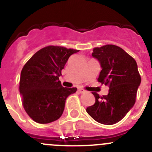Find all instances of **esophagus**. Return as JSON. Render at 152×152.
<instances>
[{
  "mask_svg": "<svg viewBox=\"0 0 152 152\" xmlns=\"http://www.w3.org/2000/svg\"><path fill=\"white\" fill-rule=\"evenodd\" d=\"M78 91L79 92V93H85V90H84V89L82 88H79V90H78Z\"/></svg>",
  "mask_w": 152,
  "mask_h": 152,
  "instance_id": "esophagus-1",
  "label": "esophagus"
}]
</instances>
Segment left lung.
Here are the masks:
<instances>
[{
  "label": "left lung",
  "mask_w": 152,
  "mask_h": 152,
  "mask_svg": "<svg viewBox=\"0 0 152 152\" xmlns=\"http://www.w3.org/2000/svg\"><path fill=\"white\" fill-rule=\"evenodd\" d=\"M92 56L100 63L102 70L98 81L109 85V93L99 96L93 93L96 102L87 113L99 123L112 125L120 121L135 103L141 82L136 61L121 48L106 45L95 48Z\"/></svg>",
  "instance_id": "obj_1"
}]
</instances>
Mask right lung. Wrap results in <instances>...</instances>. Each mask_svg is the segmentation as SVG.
I'll return each instance as SVG.
<instances>
[{
  "mask_svg": "<svg viewBox=\"0 0 152 152\" xmlns=\"http://www.w3.org/2000/svg\"><path fill=\"white\" fill-rule=\"evenodd\" d=\"M79 50L47 46L38 50L22 69L20 93L27 114L35 122L48 124L61 117L67 98L76 87H63L59 77L67 59Z\"/></svg>",
  "mask_w": 152,
  "mask_h": 152,
  "instance_id": "add662e5",
  "label": "right lung"
}]
</instances>
